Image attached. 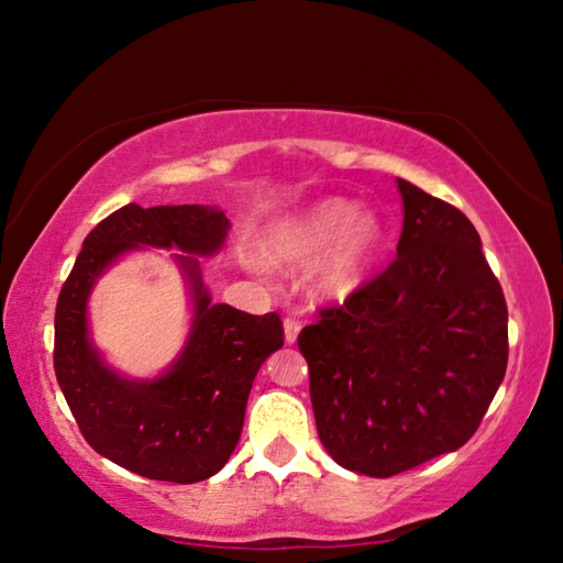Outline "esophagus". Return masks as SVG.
Here are the masks:
<instances>
[{"label":"esophagus","mask_w":563,"mask_h":563,"mask_svg":"<svg viewBox=\"0 0 563 563\" xmlns=\"http://www.w3.org/2000/svg\"><path fill=\"white\" fill-rule=\"evenodd\" d=\"M283 330H285V342H288V345H292V342L298 340L300 322L295 320V318H285V322H283Z\"/></svg>","instance_id":"1"}]
</instances>
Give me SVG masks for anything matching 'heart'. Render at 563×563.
<instances>
[{
    "label": "heart",
    "mask_w": 563,
    "mask_h": 563,
    "mask_svg": "<svg viewBox=\"0 0 563 563\" xmlns=\"http://www.w3.org/2000/svg\"><path fill=\"white\" fill-rule=\"evenodd\" d=\"M383 228L345 198H325L271 231L265 253L273 263L308 265V288L320 300H345L373 265Z\"/></svg>",
    "instance_id": "1"
}]
</instances>
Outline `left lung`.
I'll return each mask as SVG.
<instances>
[{"mask_svg": "<svg viewBox=\"0 0 563 563\" xmlns=\"http://www.w3.org/2000/svg\"><path fill=\"white\" fill-rule=\"evenodd\" d=\"M397 190V258L298 338L322 446L377 479L470 442L509 357L507 300L470 218L409 180Z\"/></svg>", "mask_w": 563, "mask_h": 563, "instance_id": "left-lung-1", "label": "left lung"}]
</instances>
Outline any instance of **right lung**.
I'll use <instances>...</instances> for the list:
<instances>
[{
	"label": "right lung",
	"mask_w": 563,
	"mask_h": 563,
	"mask_svg": "<svg viewBox=\"0 0 563 563\" xmlns=\"http://www.w3.org/2000/svg\"><path fill=\"white\" fill-rule=\"evenodd\" d=\"M228 231L218 206H123L87 235L56 302L54 369L76 424L101 456L146 479L194 484L221 472L241 440L253 379L283 347L278 312L211 302L201 258L221 251ZM144 246L181 251L191 328L165 373L141 380L113 371L92 345L88 298L113 262Z\"/></svg>",
	"instance_id": "1"
}]
</instances>
